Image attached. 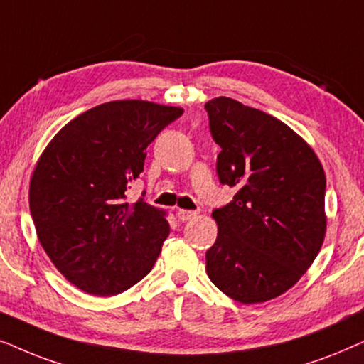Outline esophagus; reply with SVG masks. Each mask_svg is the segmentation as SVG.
Returning a JSON list of instances; mask_svg holds the SVG:
<instances>
[{
    "instance_id": "obj_1",
    "label": "esophagus",
    "mask_w": 364,
    "mask_h": 364,
    "mask_svg": "<svg viewBox=\"0 0 364 364\" xmlns=\"http://www.w3.org/2000/svg\"><path fill=\"white\" fill-rule=\"evenodd\" d=\"M176 216L179 221H188V220H193V218L196 216V211H188V210H178L176 211Z\"/></svg>"
}]
</instances>
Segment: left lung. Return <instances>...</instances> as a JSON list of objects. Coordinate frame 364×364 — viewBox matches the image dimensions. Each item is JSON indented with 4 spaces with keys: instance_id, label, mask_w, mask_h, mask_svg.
I'll return each instance as SVG.
<instances>
[{
    "instance_id": "8db88e82",
    "label": "left lung",
    "mask_w": 364,
    "mask_h": 364,
    "mask_svg": "<svg viewBox=\"0 0 364 364\" xmlns=\"http://www.w3.org/2000/svg\"><path fill=\"white\" fill-rule=\"evenodd\" d=\"M220 144L216 173L236 195L213 211L206 271L245 304L264 303L301 279L326 235V176L314 149L264 111L218 96L205 105Z\"/></svg>"
}]
</instances>
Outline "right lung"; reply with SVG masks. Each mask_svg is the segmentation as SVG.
<instances>
[{
  "instance_id": "obj_1",
  "label": "right lung",
  "mask_w": 364,
  "mask_h": 364,
  "mask_svg": "<svg viewBox=\"0 0 364 364\" xmlns=\"http://www.w3.org/2000/svg\"><path fill=\"white\" fill-rule=\"evenodd\" d=\"M181 114L153 101H109L66 123L38 158L30 179L38 240L81 291L113 296L151 271L169 235L166 211L129 203L126 191L148 144Z\"/></svg>"
}]
</instances>
